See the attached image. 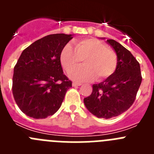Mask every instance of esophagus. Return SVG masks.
Listing matches in <instances>:
<instances>
[{
	"label": "esophagus",
	"instance_id": "34e87169",
	"mask_svg": "<svg viewBox=\"0 0 154 154\" xmlns=\"http://www.w3.org/2000/svg\"><path fill=\"white\" fill-rule=\"evenodd\" d=\"M82 84L81 83H79V82H74L72 83V85L73 86H80Z\"/></svg>",
	"mask_w": 154,
	"mask_h": 154
}]
</instances>
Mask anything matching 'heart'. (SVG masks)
Here are the masks:
<instances>
[{"label": "heart", "instance_id": "1", "mask_svg": "<svg viewBox=\"0 0 154 154\" xmlns=\"http://www.w3.org/2000/svg\"><path fill=\"white\" fill-rule=\"evenodd\" d=\"M83 60L84 67L69 74L76 81H103L112 75L117 66L115 51L96 38H85L75 42V48L66 45L60 55L62 67L71 72L79 67Z\"/></svg>", "mask_w": 154, "mask_h": 154}]
</instances>
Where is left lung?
<instances>
[{
    "label": "left lung",
    "mask_w": 154,
    "mask_h": 154,
    "mask_svg": "<svg viewBox=\"0 0 154 154\" xmlns=\"http://www.w3.org/2000/svg\"><path fill=\"white\" fill-rule=\"evenodd\" d=\"M117 55V66L112 75L92 85L90 96L84 99L87 109L98 118L110 119L120 115L135 101L142 76L140 63L119 42L108 39Z\"/></svg>",
    "instance_id": "1"
}]
</instances>
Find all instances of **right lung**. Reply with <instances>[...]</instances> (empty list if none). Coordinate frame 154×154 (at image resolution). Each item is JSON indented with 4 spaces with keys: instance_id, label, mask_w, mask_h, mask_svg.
<instances>
[{
    "instance_id": "1",
    "label": "right lung",
    "mask_w": 154,
    "mask_h": 154,
    "mask_svg": "<svg viewBox=\"0 0 154 154\" xmlns=\"http://www.w3.org/2000/svg\"><path fill=\"white\" fill-rule=\"evenodd\" d=\"M72 35L54 34L35 41L19 57L14 69L12 92L20 109L34 119L52 116L62 106L72 81L60 62Z\"/></svg>"
}]
</instances>
